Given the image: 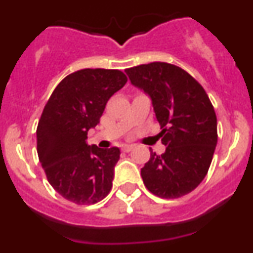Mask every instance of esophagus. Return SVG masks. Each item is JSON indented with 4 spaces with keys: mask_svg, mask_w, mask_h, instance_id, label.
<instances>
[{
    "mask_svg": "<svg viewBox=\"0 0 253 253\" xmlns=\"http://www.w3.org/2000/svg\"><path fill=\"white\" fill-rule=\"evenodd\" d=\"M122 152H125V153H128V152H131L132 149H133V145H122Z\"/></svg>",
    "mask_w": 253,
    "mask_h": 253,
    "instance_id": "esophagus-1",
    "label": "esophagus"
}]
</instances>
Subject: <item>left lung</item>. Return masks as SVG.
<instances>
[{
    "instance_id": "8db88e82",
    "label": "left lung",
    "mask_w": 253,
    "mask_h": 253,
    "mask_svg": "<svg viewBox=\"0 0 253 253\" xmlns=\"http://www.w3.org/2000/svg\"><path fill=\"white\" fill-rule=\"evenodd\" d=\"M125 72L152 98L159 136L167 145L163 154L150 149L141 170L145 187L169 200L192 192L206 177L218 142L215 111L206 90L171 63L150 62Z\"/></svg>"
}]
</instances>
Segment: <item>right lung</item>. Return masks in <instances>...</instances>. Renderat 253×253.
<instances>
[{
	"label": "right lung",
	"mask_w": 253,
	"mask_h": 253,
	"mask_svg": "<svg viewBox=\"0 0 253 253\" xmlns=\"http://www.w3.org/2000/svg\"><path fill=\"white\" fill-rule=\"evenodd\" d=\"M126 82L120 70H79L57 84L42 110L37 128L39 160L53 190L76 205H94L110 192L120 149L90 147L86 133Z\"/></svg>",
	"instance_id": "add662e5"
}]
</instances>
